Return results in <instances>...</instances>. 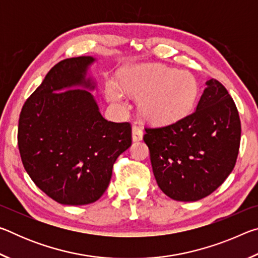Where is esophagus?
Instances as JSON below:
<instances>
[{"label":"esophagus","mask_w":258,"mask_h":258,"mask_svg":"<svg viewBox=\"0 0 258 258\" xmlns=\"http://www.w3.org/2000/svg\"><path fill=\"white\" fill-rule=\"evenodd\" d=\"M132 138L133 141H140L143 138V128L140 125H134L132 130Z\"/></svg>","instance_id":"esophagus-1"}]
</instances>
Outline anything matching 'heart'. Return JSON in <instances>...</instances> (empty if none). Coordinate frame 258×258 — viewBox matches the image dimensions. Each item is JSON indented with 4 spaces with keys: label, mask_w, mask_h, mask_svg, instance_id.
<instances>
[{
    "label": "heart",
    "mask_w": 258,
    "mask_h": 258,
    "mask_svg": "<svg viewBox=\"0 0 258 258\" xmlns=\"http://www.w3.org/2000/svg\"><path fill=\"white\" fill-rule=\"evenodd\" d=\"M120 85L126 93L141 99V110L154 121L181 118L194 107L198 86L192 74L164 67L141 66L121 74ZM106 93L111 102L121 104L123 93L113 82H108Z\"/></svg>",
    "instance_id": "1"
}]
</instances>
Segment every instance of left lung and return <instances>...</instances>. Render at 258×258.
Instances as JSON below:
<instances>
[{
    "label": "left lung",
    "instance_id": "obj_1",
    "mask_svg": "<svg viewBox=\"0 0 258 258\" xmlns=\"http://www.w3.org/2000/svg\"><path fill=\"white\" fill-rule=\"evenodd\" d=\"M241 123L233 99L209 80L197 108L175 123L146 127L157 184L169 198L196 202L215 191L234 168Z\"/></svg>",
    "mask_w": 258,
    "mask_h": 258
}]
</instances>
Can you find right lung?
I'll return each instance as SVG.
<instances>
[{
  "label": "right lung",
  "instance_id": "add662e5",
  "mask_svg": "<svg viewBox=\"0 0 258 258\" xmlns=\"http://www.w3.org/2000/svg\"><path fill=\"white\" fill-rule=\"evenodd\" d=\"M92 56L60 61L26 100L18 148L33 182L62 205H89L101 197L112 167L132 145L131 124L104 119L86 80Z\"/></svg>",
  "mask_w": 258,
  "mask_h": 258
}]
</instances>
